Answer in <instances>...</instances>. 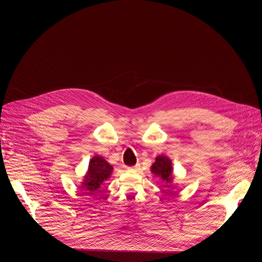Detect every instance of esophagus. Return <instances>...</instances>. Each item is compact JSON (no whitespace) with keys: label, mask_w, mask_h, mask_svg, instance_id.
Masks as SVG:
<instances>
[{"label":"esophagus","mask_w":262,"mask_h":262,"mask_svg":"<svg viewBox=\"0 0 262 262\" xmlns=\"http://www.w3.org/2000/svg\"><path fill=\"white\" fill-rule=\"evenodd\" d=\"M139 166H135V167H130V168H127V170L128 171H137V170H139Z\"/></svg>","instance_id":"34e87169"}]
</instances>
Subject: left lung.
I'll use <instances>...</instances> for the list:
<instances>
[{
	"mask_svg": "<svg viewBox=\"0 0 262 262\" xmlns=\"http://www.w3.org/2000/svg\"><path fill=\"white\" fill-rule=\"evenodd\" d=\"M150 171L156 176H158L160 180L166 184L167 188L173 189L174 186L172 185V182L174 180L173 175V167H172V161L171 159L166 155H159L155 158V162L150 167ZM171 190H168L169 192Z\"/></svg>",
	"mask_w": 262,
	"mask_h": 262,
	"instance_id": "1",
	"label": "left lung"
}]
</instances>
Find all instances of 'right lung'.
Returning a JSON list of instances; mask_svg holds the SVG:
<instances>
[{
	"label": "right lung",
	"mask_w": 262,
	"mask_h": 262,
	"mask_svg": "<svg viewBox=\"0 0 262 262\" xmlns=\"http://www.w3.org/2000/svg\"><path fill=\"white\" fill-rule=\"evenodd\" d=\"M114 168L102 156L94 155L88 166V171L84 176V180L80 183L81 188L86 191L87 194L93 195L96 191H100L104 182L112 176Z\"/></svg>",
	"instance_id": "add662e5"
}]
</instances>
